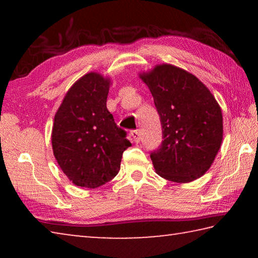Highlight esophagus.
I'll return each mask as SVG.
<instances>
[{"label": "esophagus", "instance_id": "esophagus-1", "mask_svg": "<svg viewBox=\"0 0 258 258\" xmlns=\"http://www.w3.org/2000/svg\"><path fill=\"white\" fill-rule=\"evenodd\" d=\"M131 137H132V139L134 140V142H137V143H139L140 142V132L138 130H134V131H132V132H131Z\"/></svg>", "mask_w": 258, "mask_h": 258}]
</instances>
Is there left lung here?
<instances>
[{"label":"left lung","instance_id":"8db88e82","mask_svg":"<svg viewBox=\"0 0 258 258\" xmlns=\"http://www.w3.org/2000/svg\"><path fill=\"white\" fill-rule=\"evenodd\" d=\"M140 78L149 87L159 113L163 142L150 154L156 173L187 183L211 167L223 139L221 108L197 77L163 63Z\"/></svg>","mask_w":258,"mask_h":258}]
</instances>
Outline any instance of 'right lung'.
I'll return each mask as SVG.
<instances>
[{
	"label": "right lung",
	"mask_w": 258,
	"mask_h": 258,
	"mask_svg": "<svg viewBox=\"0 0 258 258\" xmlns=\"http://www.w3.org/2000/svg\"><path fill=\"white\" fill-rule=\"evenodd\" d=\"M109 86V78L86 74L68 90L54 116L53 155L77 186L94 189L112 180L132 146L107 109Z\"/></svg>",
	"instance_id": "1"
}]
</instances>
